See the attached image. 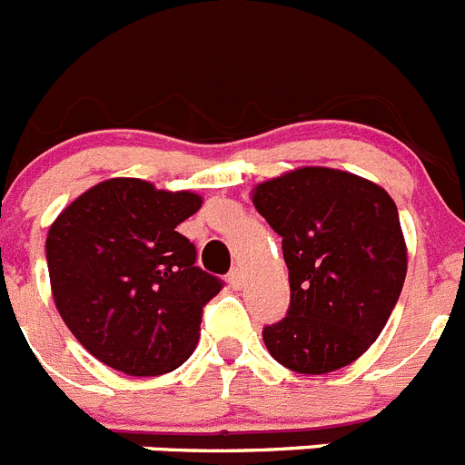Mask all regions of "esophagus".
Wrapping results in <instances>:
<instances>
[{
    "label": "esophagus",
    "instance_id": "esophagus-1",
    "mask_svg": "<svg viewBox=\"0 0 465 465\" xmlns=\"http://www.w3.org/2000/svg\"><path fill=\"white\" fill-rule=\"evenodd\" d=\"M228 282H230V286H232V289H242V282H244V274H242V270L240 268L230 270Z\"/></svg>",
    "mask_w": 465,
    "mask_h": 465
}]
</instances>
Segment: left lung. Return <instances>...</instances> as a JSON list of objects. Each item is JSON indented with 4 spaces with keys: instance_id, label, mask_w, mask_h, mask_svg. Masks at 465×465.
Instances as JSON below:
<instances>
[{
    "instance_id": "obj_1",
    "label": "left lung",
    "mask_w": 465,
    "mask_h": 465,
    "mask_svg": "<svg viewBox=\"0 0 465 465\" xmlns=\"http://www.w3.org/2000/svg\"><path fill=\"white\" fill-rule=\"evenodd\" d=\"M282 237L291 305L262 328L274 361L302 375L354 363L386 326L408 272V249L391 195L331 167H300L253 191Z\"/></svg>"
}]
</instances>
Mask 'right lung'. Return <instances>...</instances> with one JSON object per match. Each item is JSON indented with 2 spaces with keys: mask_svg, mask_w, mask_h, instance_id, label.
<instances>
[{
  "mask_svg": "<svg viewBox=\"0 0 465 465\" xmlns=\"http://www.w3.org/2000/svg\"><path fill=\"white\" fill-rule=\"evenodd\" d=\"M203 207L191 191L109 179L51 225L46 261L55 307L74 338L133 377L170 372L197 344L203 307L223 282L195 265L176 225Z\"/></svg>",
  "mask_w": 465,
  "mask_h": 465,
  "instance_id": "obj_1",
  "label": "right lung"
}]
</instances>
